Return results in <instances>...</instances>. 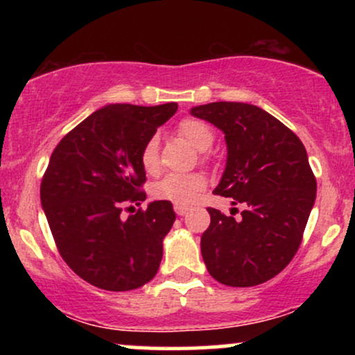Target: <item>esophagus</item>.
<instances>
[{"label":"esophagus","mask_w":355,"mask_h":355,"mask_svg":"<svg viewBox=\"0 0 355 355\" xmlns=\"http://www.w3.org/2000/svg\"><path fill=\"white\" fill-rule=\"evenodd\" d=\"M173 209H175V211H177V215H185L187 211H189V207H185V205H175Z\"/></svg>","instance_id":"34e87169"}]
</instances>
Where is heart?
<instances>
[{"label":"heart","mask_w":355,"mask_h":355,"mask_svg":"<svg viewBox=\"0 0 355 355\" xmlns=\"http://www.w3.org/2000/svg\"><path fill=\"white\" fill-rule=\"evenodd\" d=\"M178 132L198 152L209 150L215 140L210 125L197 118L183 120L178 126ZM141 165L150 173L158 168V137H152L145 144L141 150ZM205 177L200 173H168L155 183L152 193L157 200L172 202L175 205H189L205 189Z\"/></svg>","instance_id":"1"}]
</instances>
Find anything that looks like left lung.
I'll return each mask as SVG.
<instances>
[{
	"label": "left lung",
	"instance_id": "left-lung-1",
	"mask_svg": "<svg viewBox=\"0 0 355 355\" xmlns=\"http://www.w3.org/2000/svg\"><path fill=\"white\" fill-rule=\"evenodd\" d=\"M190 115L225 135V168L214 193L245 205L239 218L209 209L210 225L200 240L207 270L230 287L267 282L295 255L315 202L305 146L282 121L250 103L215 101L193 107Z\"/></svg>",
	"mask_w": 355,
	"mask_h": 355
}]
</instances>
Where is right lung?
Listing matches in <instances>:
<instances>
[{"label":"right lung","mask_w":355,"mask_h":355,"mask_svg":"<svg viewBox=\"0 0 355 355\" xmlns=\"http://www.w3.org/2000/svg\"><path fill=\"white\" fill-rule=\"evenodd\" d=\"M177 103L96 110L53 150L42 182V207L61 257L76 275L123 292L153 279L175 211L166 200L121 217L125 202H144L141 150Z\"/></svg>","instance_id":"1"}]
</instances>
